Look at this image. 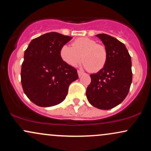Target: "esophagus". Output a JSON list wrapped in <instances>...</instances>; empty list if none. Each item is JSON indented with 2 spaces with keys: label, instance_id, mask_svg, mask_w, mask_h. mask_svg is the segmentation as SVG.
I'll return each instance as SVG.
<instances>
[{
  "label": "esophagus",
  "instance_id": "obj_1",
  "mask_svg": "<svg viewBox=\"0 0 151 151\" xmlns=\"http://www.w3.org/2000/svg\"><path fill=\"white\" fill-rule=\"evenodd\" d=\"M77 73H78V75H79V77H80L81 75H83V74H84V72H83L82 71H81V70H78V71H77Z\"/></svg>",
  "mask_w": 151,
  "mask_h": 151
}]
</instances>
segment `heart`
I'll return each mask as SVG.
<instances>
[{"instance_id":"heart-1","label":"heart","mask_w":151,"mask_h":151,"mask_svg":"<svg viewBox=\"0 0 151 151\" xmlns=\"http://www.w3.org/2000/svg\"><path fill=\"white\" fill-rule=\"evenodd\" d=\"M60 57L71 66H77L81 59V66L91 72H98L106 65L107 52L105 47L96 44L93 40L81 37L75 40L72 46L64 45L60 50Z\"/></svg>"}]
</instances>
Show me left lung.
<instances>
[{
	"label": "left lung",
	"instance_id": "left-lung-1",
	"mask_svg": "<svg viewBox=\"0 0 151 151\" xmlns=\"http://www.w3.org/2000/svg\"><path fill=\"white\" fill-rule=\"evenodd\" d=\"M104 45L107 60L97 73L90 75L86 89L88 101L93 106L109 110L116 106L128 95L132 82L131 58L124 43L106 34L96 35Z\"/></svg>",
	"mask_w": 151,
	"mask_h": 151
}]
</instances>
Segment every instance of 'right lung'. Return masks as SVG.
Listing matches in <instances>:
<instances>
[{
	"label": "right lung",
	"instance_id": "right-lung-1",
	"mask_svg": "<svg viewBox=\"0 0 151 151\" xmlns=\"http://www.w3.org/2000/svg\"><path fill=\"white\" fill-rule=\"evenodd\" d=\"M72 38L48 32L32 40L25 51L22 86L35 104L41 107L59 104L65 99L70 84L79 78L77 70L60 57L61 48Z\"/></svg>",
	"mask_w": 151,
	"mask_h": 151
}]
</instances>
